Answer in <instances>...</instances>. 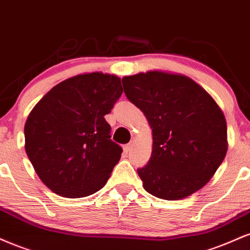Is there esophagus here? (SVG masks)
<instances>
[{
  "instance_id": "34e87169",
  "label": "esophagus",
  "mask_w": 250,
  "mask_h": 250,
  "mask_svg": "<svg viewBox=\"0 0 250 250\" xmlns=\"http://www.w3.org/2000/svg\"><path fill=\"white\" fill-rule=\"evenodd\" d=\"M131 148H132V144H127V145L124 146V152L125 153H128V152L131 151Z\"/></svg>"
}]
</instances>
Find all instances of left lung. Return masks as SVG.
<instances>
[{
	"label": "left lung",
	"mask_w": 250,
	"mask_h": 250,
	"mask_svg": "<svg viewBox=\"0 0 250 250\" xmlns=\"http://www.w3.org/2000/svg\"><path fill=\"white\" fill-rule=\"evenodd\" d=\"M128 101L152 128L151 159L138 169L149 194L181 200L215 174L227 153V124L212 96L192 78L160 70L123 78Z\"/></svg>",
	"instance_id": "8db88e82"
}]
</instances>
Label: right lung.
Instances as JSON below:
<instances>
[{"mask_svg":"<svg viewBox=\"0 0 250 250\" xmlns=\"http://www.w3.org/2000/svg\"><path fill=\"white\" fill-rule=\"evenodd\" d=\"M123 93L120 78L91 72L61 82L35 105L24 125L25 152L42 183L64 198L105 186L123 148L105 120Z\"/></svg>","mask_w":250,"mask_h":250,"instance_id":"1","label":"right lung"}]
</instances>
